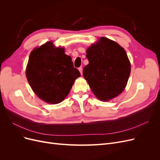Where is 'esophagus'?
Returning a JSON list of instances; mask_svg holds the SVG:
<instances>
[{
	"mask_svg": "<svg viewBox=\"0 0 160 160\" xmlns=\"http://www.w3.org/2000/svg\"><path fill=\"white\" fill-rule=\"evenodd\" d=\"M79 71L80 73H81V75L83 74V68H82V67H79Z\"/></svg>",
	"mask_w": 160,
	"mask_h": 160,
	"instance_id": "1",
	"label": "esophagus"
}]
</instances>
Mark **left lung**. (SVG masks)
Segmentation results:
<instances>
[{"label": "left lung", "mask_w": 160, "mask_h": 160, "mask_svg": "<svg viewBox=\"0 0 160 160\" xmlns=\"http://www.w3.org/2000/svg\"><path fill=\"white\" fill-rule=\"evenodd\" d=\"M89 64L84 78L97 98L109 101L119 95L127 85L131 65L127 53L118 43L101 37L86 51Z\"/></svg>", "instance_id": "left-lung-1"}]
</instances>
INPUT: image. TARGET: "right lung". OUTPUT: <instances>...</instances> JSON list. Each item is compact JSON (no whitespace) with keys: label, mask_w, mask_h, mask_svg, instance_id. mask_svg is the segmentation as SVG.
Here are the masks:
<instances>
[{"label":"right lung","mask_w":160,"mask_h":160,"mask_svg":"<svg viewBox=\"0 0 160 160\" xmlns=\"http://www.w3.org/2000/svg\"><path fill=\"white\" fill-rule=\"evenodd\" d=\"M26 76L31 88L41 99L57 104L63 100L81 76L64 48L49 41L35 48L29 55Z\"/></svg>","instance_id":"right-lung-1"}]
</instances>
